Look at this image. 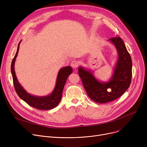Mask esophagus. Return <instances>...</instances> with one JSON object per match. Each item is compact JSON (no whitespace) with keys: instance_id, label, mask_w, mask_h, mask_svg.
I'll list each match as a JSON object with an SVG mask.
<instances>
[{"instance_id":"esophagus-1","label":"esophagus","mask_w":147,"mask_h":147,"mask_svg":"<svg viewBox=\"0 0 147 147\" xmlns=\"http://www.w3.org/2000/svg\"><path fill=\"white\" fill-rule=\"evenodd\" d=\"M70 65H71V67L72 68H76L78 67V66L79 65V63L77 61H71Z\"/></svg>"}]
</instances>
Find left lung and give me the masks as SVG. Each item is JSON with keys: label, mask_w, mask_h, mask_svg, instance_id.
Wrapping results in <instances>:
<instances>
[{"label": "left lung", "mask_w": 147, "mask_h": 147, "mask_svg": "<svg viewBox=\"0 0 147 147\" xmlns=\"http://www.w3.org/2000/svg\"><path fill=\"white\" fill-rule=\"evenodd\" d=\"M118 52L113 74L107 82L98 81L89 70L79 67V74L89 97L97 103H107L117 99L129 88L132 79V63L125 43L120 37L110 38Z\"/></svg>", "instance_id": "8db88e82"}]
</instances>
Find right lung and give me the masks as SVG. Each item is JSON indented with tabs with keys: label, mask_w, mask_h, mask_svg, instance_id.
<instances>
[{
	"label": "right lung",
	"mask_w": 147,
	"mask_h": 147,
	"mask_svg": "<svg viewBox=\"0 0 147 147\" xmlns=\"http://www.w3.org/2000/svg\"><path fill=\"white\" fill-rule=\"evenodd\" d=\"M20 43L21 41L18 43L17 52L11 64V73L15 90L21 99L32 107L38 110H48L52 109L56 107L61 101L62 94L67 79L69 75L73 72L72 68L70 66H68L60 69L57 76L55 87L51 95L45 96H37L30 95L27 93L18 82L14 70L15 62L18 55Z\"/></svg>",
	"instance_id": "obj_1"
}]
</instances>
